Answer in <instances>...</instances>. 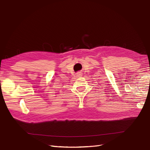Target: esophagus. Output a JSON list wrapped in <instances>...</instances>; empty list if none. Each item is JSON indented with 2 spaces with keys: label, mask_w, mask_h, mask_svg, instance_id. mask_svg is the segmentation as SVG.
I'll list each match as a JSON object with an SVG mask.
<instances>
[{
  "label": "esophagus",
  "mask_w": 150,
  "mask_h": 150,
  "mask_svg": "<svg viewBox=\"0 0 150 150\" xmlns=\"http://www.w3.org/2000/svg\"><path fill=\"white\" fill-rule=\"evenodd\" d=\"M81 75H82V74H81V72H79V73L77 74V76H78V77H80V76H81Z\"/></svg>",
  "instance_id": "1"
}]
</instances>
